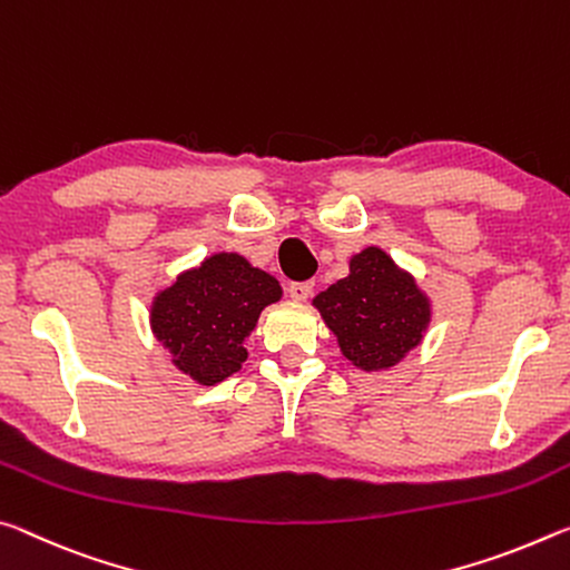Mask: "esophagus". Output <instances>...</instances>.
Masks as SVG:
<instances>
[{"instance_id":"obj_1","label":"esophagus","mask_w":570,"mask_h":570,"mask_svg":"<svg viewBox=\"0 0 570 570\" xmlns=\"http://www.w3.org/2000/svg\"><path fill=\"white\" fill-rule=\"evenodd\" d=\"M287 295H291L295 303H305L307 297L313 295V283H293L287 287Z\"/></svg>"}]
</instances>
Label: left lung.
<instances>
[{
    "instance_id": "1",
    "label": "left lung",
    "mask_w": 570,
    "mask_h": 570,
    "mask_svg": "<svg viewBox=\"0 0 570 570\" xmlns=\"http://www.w3.org/2000/svg\"><path fill=\"white\" fill-rule=\"evenodd\" d=\"M315 311L361 371H386L422 343L432 323V301L416 277L381 247L348 259V275L313 297Z\"/></svg>"
}]
</instances>
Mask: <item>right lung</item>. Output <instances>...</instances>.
<instances>
[{"label": "right lung", "instance_id": "add662e5", "mask_svg": "<svg viewBox=\"0 0 570 570\" xmlns=\"http://www.w3.org/2000/svg\"><path fill=\"white\" fill-rule=\"evenodd\" d=\"M279 297L283 287L265 269L237 252H214L154 295L148 323L176 368L214 386L242 368L259 313Z\"/></svg>", "mask_w": 570, "mask_h": 570}]
</instances>
